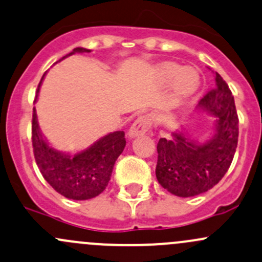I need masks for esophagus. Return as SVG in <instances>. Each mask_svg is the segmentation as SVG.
<instances>
[{"label": "esophagus", "instance_id": "obj_1", "mask_svg": "<svg viewBox=\"0 0 262 262\" xmlns=\"http://www.w3.org/2000/svg\"><path fill=\"white\" fill-rule=\"evenodd\" d=\"M152 128V117L150 115H142L136 119V122L132 124L129 129V137L136 138V137L143 136Z\"/></svg>", "mask_w": 262, "mask_h": 262}]
</instances>
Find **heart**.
Here are the masks:
<instances>
[{"mask_svg":"<svg viewBox=\"0 0 262 262\" xmlns=\"http://www.w3.org/2000/svg\"><path fill=\"white\" fill-rule=\"evenodd\" d=\"M158 75L164 82H169L176 79L173 86V96L177 103L191 96L200 86V75L194 69H182V66L174 62L162 64L158 69Z\"/></svg>","mask_w":262,"mask_h":262,"instance_id":"1","label":"heart"}]
</instances>
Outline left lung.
<instances>
[{"mask_svg": "<svg viewBox=\"0 0 262 262\" xmlns=\"http://www.w3.org/2000/svg\"><path fill=\"white\" fill-rule=\"evenodd\" d=\"M214 115V134L206 143L173 133L159 139L156 176L159 184L178 197H193L216 186L232 163L238 139V117L230 88L216 73V85L200 101Z\"/></svg>", "mask_w": 262, "mask_h": 262, "instance_id": "obj_1", "label": "left lung"}]
</instances>
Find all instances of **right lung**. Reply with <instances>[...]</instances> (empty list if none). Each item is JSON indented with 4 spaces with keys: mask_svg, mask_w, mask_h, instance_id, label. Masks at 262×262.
Returning <instances> with one entry per match:
<instances>
[{
    "mask_svg": "<svg viewBox=\"0 0 262 262\" xmlns=\"http://www.w3.org/2000/svg\"><path fill=\"white\" fill-rule=\"evenodd\" d=\"M76 52L81 54L90 52V50L75 48L68 56ZM41 81L37 86L36 98ZM31 130L35 161L42 177L61 196L76 201L94 198L105 189L112 177L115 161L122 154L126 143L125 134L119 130L103 137L86 150L78 154L70 156L61 153L50 147L43 138L35 108Z\"/></svg>",
    "mask_w": 262,
    "mask_h": 262,
    "instance_id": "right-lung-1",
    "label": "right lung"
}]
</instances>
